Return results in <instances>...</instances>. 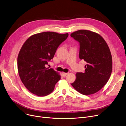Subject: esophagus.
<instances>
[{
    "instance_id": "34e87169",
    "label": "esophagus",
    "mask_w": 126,
    "mask_h": 126,
    "mask_svg": "<svg viewBox=\"0 0 126 126\" xmlns=\"http://www.w3.org/2000/svg\"><path fill=\"white\" fill-rule=\"evenodd\" d=\"M62 74L64 76H66L68 74V73H66V72H62Z\"/></svg>"
}]
</instances>
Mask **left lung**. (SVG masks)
Returning <instances> with one entry per match:
<instances>
[{"instance_id": "8db88e82", "label": "left lung", "mask_w": 126, "mask_h": 126, "mask_svg": "<svg viewBox=\"0 0 126 126\" xmlns=\"http://www.w3.org/2000/svg\"><path fill=\"white\" fill-rule=\"evenodd\" d=\"M70 36L80 44L79 58L87 64L85 72H77L71 85L84 95L101 90L109 80L112 70V60L108 46L103 37L88 30H79Z\"/></svg>"}]
</instances>
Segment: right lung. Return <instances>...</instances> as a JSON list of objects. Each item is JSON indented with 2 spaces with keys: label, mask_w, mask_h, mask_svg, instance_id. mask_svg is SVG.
<instances>
[{
  "label": "right lung",
  "mask_w": 126,
  "mask_h": 126,
  "mask_svg": "<svg viewBox=\"0 0 126 126\" xmlns=\"http://www.w3.org/2000/svg\"><path fill=\"white\" fill-rule=\"evenodd\" d=\"M68 36L52 32L38 33L29 38L22 45L17 58L18 70L25 87L39 96L49 94L61 76L45 65Z\"/></svg>",
  "instance_id": "add662e5"
}]
</instances>
